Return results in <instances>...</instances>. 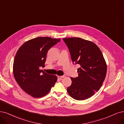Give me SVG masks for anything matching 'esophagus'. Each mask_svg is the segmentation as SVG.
Segmentation results:
<instances>
[{
	"label": "esophagus",
	"mask_w": 124,
	"mask_h": 124,
	"mask_svg": "<svg viewBox=\"0 0 124 124\" xmlns=\"http://www.w3.org/2000/svg\"><path fill=\"white\" fill-rule=\"evenodd\" d=\"M65 77V76L64 75V76H58V78L59 79H60V80H62L63 78H64Z\"/></svg>",
	"instance_id": "obj_1"
}]
</instances>
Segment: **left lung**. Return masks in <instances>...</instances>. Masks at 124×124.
Wrapping results in <instances>:
<instances>
[{"mask_svg":"<svg viewBox=\"0 0 124 124\" xmlns=\"http://www.w3.org/2000/svg\"><path fill=\"white\" fill-rule=\"evenodd\" d=\"M63 39L69 48L72 61L80 66L78 77L70 78L72 83L67 93L77 100L87 99L101 87L106 76V62L93 42L79 37Z\"/></svg>","mask_w":124,"mask_h":124,"instance_id":"left-lung-1","label":"left lung"}]
</instances>
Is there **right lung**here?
I'll list each match as a JSON object with an SVG mask.
<instances>
[{"label": "right lung", "instance_id": "add662e5", "mask_svg": "<svg viewBox=\"0 0 124 124\" xmlns=\"http://www.w3.org/2000/svg\"><path fill=\"white\" fill-rule=\"evenodd\" d=\"M60 41L39 37L26 41L17 50L13 63L14 77L20 87L31 97H44L57 82L56 76L47 74L40 68L45 66L48 50Z\"/></svg>", "mask_w": 124, "mask_h": 124}]
</instances>
